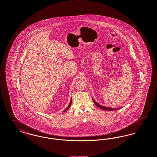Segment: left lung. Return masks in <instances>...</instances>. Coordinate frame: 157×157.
<instances>
[{
  "label": "left lung",
  "mask_w": 157,
  "mask_h": 157,
  "mask_svg": "<svg viewBox=\"0 0 157 157\" xmlns=\"http://www.w3.org/2000/svg\"><path fill=\"white\" fill-rule=\"evenodd\" d=\"M94 102L95 103V104L98 107H99V108L105 110V111H114V110H117V109H120V108H109V107H106V106H102L101 105L98 104V103H97L93 99H92Z\"/></svg>",
  "instance_id": "1"
}]
</instances>
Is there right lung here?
Segmentation results:
<instances>
[{"label":"right lung","instance_id":"1","mask_svg":"<svg viewBox=\"0 0 157 157\" xmlns=\"http://www.w3.org/2000/svg\"><path fill=\"white\" fill-rule=\"evenodd\" d=\"M71 104H72V99H71V102H70V103H69V105L67 106V108L63 111V112H65V111H66L69 108H70V106H71Z\"/></svg>","mask_w":157,"mask_h":157}]
</instances>
